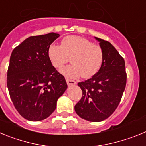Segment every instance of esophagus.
Wrapping results in <instances>:
<instances>
[{
	"instance_id": "34e87169",
	"label": "esophagus",
	"mask_w": 146,
	"mask_h": 146,
	"mask_svg": "<svg viewBox=\"0 0 146 146\" xmlns=\"http://www.w3.org/2000/svg\"><path fill=\"white\" fill-rule=\"evenodd\" d=\"M66 82H67V84H68V85H74V84H76L75 81H74L73 80L69 79V78H66Z\"/></svg>"
}]
</instances>
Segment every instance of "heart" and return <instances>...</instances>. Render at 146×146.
Masks as SVG:
<instances>
[{
    "label": "heart",
    "mask_w": 146,
    "mask_h": 146,
    "mask_svg": "<svg viewBox=\"0 0 146 146\" xmlns=\"http://www.w3.org/2000/svg\"><path fill=\"white\" fill-rule=\"evenodd\" d=\"M47 55L54 68L61 69L71 58L72 64L61 70L64 75L90 78L97 73L104 59L103 50L99 45L78 36H68L63 38L60 46L51 44Z\"/></svg>",
    "instance_id": "obj_1"
}]
</instances>
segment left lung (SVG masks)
Listing matches in <instances>:
<instances>
[{
	"instance_id": "left-lung-1",
	"label": "left lung",
	"mask_w": 146,
	"mask_h": 146,
	"mask_svg": "<svg viewBox=\"0 0 146 146\" xmlns=\"http://www.w3.org/2000/svg\"><path fill=\"white\" fill-rule=\"evenodd\" d=\"M96 39L104 52L102 65L91 78L78 82L82 96L74 106L80 118L92 122L104 121L114 113L126 84L123 58L109 42Z\"/></svg>"
}]
</instances>
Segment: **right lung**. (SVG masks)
I'll list each match as a JSON object with an SVG mask.
<instances>
[{
    "label": "right lung",
    "instance_id": "add662e5",
    "mask_svg": "<svg viewBox=\"0 0 146 146\" xmlns=\"http://www.w3.org/2000/svg\"><path fill=\"white\" fill-rule=\"evenodd\" d=\"M58 37L55 33L30 36L11 52L8 90L15 108L28 121L48 118L67 88L65 78L52 66L47 55L49 46Z\"/></svg>",
    "mask_w": 146,
    "mask_h": 146
}]
</instances>
